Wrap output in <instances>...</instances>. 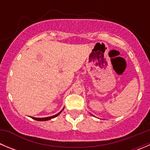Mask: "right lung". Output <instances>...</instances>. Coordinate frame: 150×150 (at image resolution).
<instances>
[{"instance_id":"1","label":"right lung","mask_w":150,"mask_h":150,"mask_svg":"<svg viewBox=\"0 0 150 150\" xmlns=\"http://www.w3.org/2000/svg\"><path fill=\"white\" fill-rule=\"evenodd\" d=\"M62 111H60L58 113V114L55 115H53V116H51V117H42V118H38V117H31L32 118L34 119V120H38V121H46V120H51V119L52 118H54V117H56L57 116H58L60 114V113L62 112Z\"/></svg>"}]
</instances>
